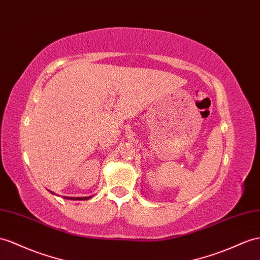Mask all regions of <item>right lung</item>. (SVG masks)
I'll list each match as a JSON object with an SVG mask.
<instances>
[{
  "mask_svg": "<svg viewBox=\"0 0 260 260\" xmlns=\"http://www.w3.org/2000/svg\"><path fill=\"white\" fill-rule=\"evenodd\" d=\"M50 193L52 194H56L54 193V192L50 191ZM93 196H90V197H81V198H73V197H63V199H67V200H79V201H81V200H89L91 199Z\"/></svg>",
  "mask_w": 260,
  "mask_h": 260,
  "instance_id": "obj_1",
  "label": "right lung"
}]
</instances>
